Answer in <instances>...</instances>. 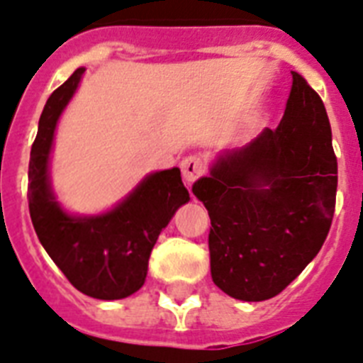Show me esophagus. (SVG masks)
<instances>
[{
    "mask_svg": "<svg viewBox=\"0 0 363 363\" xmlns=\"http://www.w3.org/2000/svg\"><path fill=\"white\" fill-rule=\"evenodd\" d=\"M181 169H182V179L192 184L194 181H198L199 177L205 173V162L203 158L199 156H188L181 162Z\"/></svg>",
    "mask_w": 363,
    "mask_h": 363,
    "instance_id": "1",
    "label": "esophagus"
}]
</instances>
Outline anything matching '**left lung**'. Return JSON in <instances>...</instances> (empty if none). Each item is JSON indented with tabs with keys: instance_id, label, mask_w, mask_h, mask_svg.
Listing matches in <instances>:
<instances>
[{
	"instance_id": "left-lung-1",
	"label": "left lung",
	"mask_w": 363,
	"mask_h": 363,
	"mask_svg": "<svg viewBox=\"0 0 363 363\" xmlns=\"http://www.w3.org/2000/svg\"><path fill=\"white\" fill-rule=\"evenodd\" d=\"M192 192L209 211L216 286L242 301L281 294L318 254L335 211L337 158L320 96L292 73L281 124L220 154Z\"/></svg>"
}]
</instances>
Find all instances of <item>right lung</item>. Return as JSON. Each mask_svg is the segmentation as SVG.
Instances as JSON below:
<instances>
[{"label":"right lung","mask_w":363,"mask_h":363,"mask_svg":"<svg viewBox=\"0 0 363 363\" xmlns=\"http://www.w3.org/2000/svg\"><path fill=\"white\" fill-rule=\"evenodd\" d=\"M84 67L47 99L30 154L28 203L35 233L67 281L96 299H122L145 284L148 258L160 232L190 199L181 169L148 175L113 211L98 216H71L58 205L48 182L54 130L73 98Z\"/></svg>","instance_id":"right-lung-1"}]
</instances>
